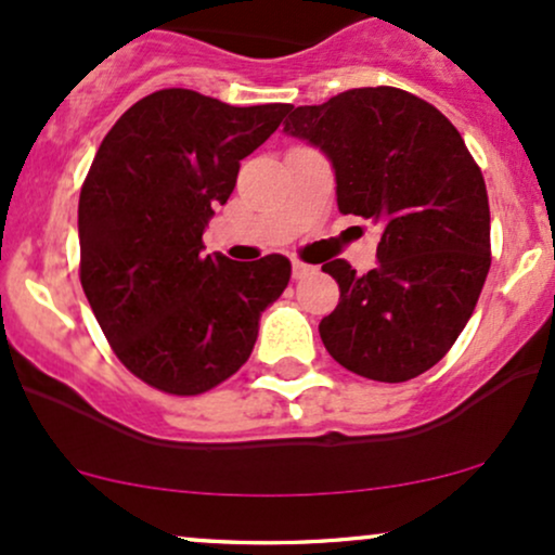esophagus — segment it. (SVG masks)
Here are the masks:
<instances>
[{
	"label": "esophagus",
	"mask_w": 555,
	"mask_h": 555,
	"mask_svg": "<svg viewBox=\"0 0 555 555\" xmlns=\"http://www.w3.org/2000/svg\"><path fill=\"white\" fill-rule=\"evenodd\" d=\"M310 271H313V266L302 263V260H292V276H295V279H302V276H308Z\"/></svg>",
	"instance_id": "1"
}]
</instances>
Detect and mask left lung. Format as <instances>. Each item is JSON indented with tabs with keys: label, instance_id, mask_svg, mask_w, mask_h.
<instances>
[{
	"label": "left lung",
	"instance_id": "8db88e82",
	"mask_svg": "<svg viewBox=\"0 0 555 555\" xmlns=\"http://www.w3.org/2000/svg\"><path fill=\"white\" fill-rule=\"evenodd\" d=\"M284 132L326 154L341 214L380 227L373 271L323 263L341 292L318 326L328 354L384 384L430 371L467 326L490 269L486 180L460 130L428 101L378 86L289 106Z\"/></svg>",
	"mask_w": 555,
	"mask_h": 555
}]
</instances>
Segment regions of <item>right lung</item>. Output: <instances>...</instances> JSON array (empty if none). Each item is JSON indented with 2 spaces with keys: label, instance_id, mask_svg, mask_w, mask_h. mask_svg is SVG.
Masks as SVG:
<instances>
[{
  "label": "right lung",
  "instance_id": "1",
  "mask_svg": "<svg viewBox=\"0 0 555 555\" xmlns=\"http://www.w3.org/2000/svg\"><path fill=\"white\" fill-rule=\"evenodd\" d=\"M286 109L164 88L132 104L95 151L78 206L80 284L114 354L158 391L195 397L237 373L260 313L289 284L284 256H203L240 162Z\"/></svg>",
  "mask_w": 555,
  "mask_h": 555
}]
</instances>
